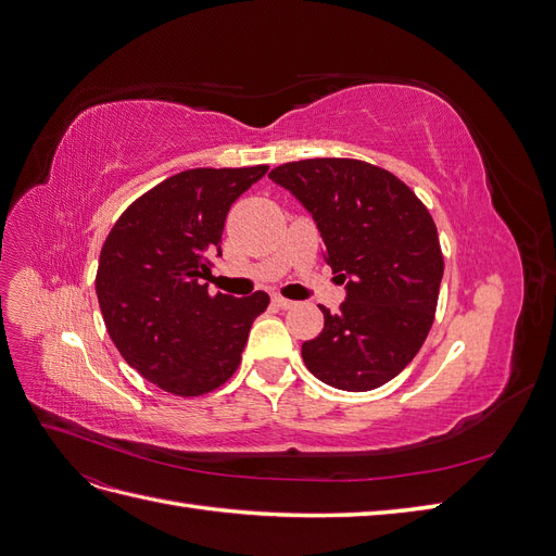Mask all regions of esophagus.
I'll list each match as a JSON object with an SVG mask.
<instances>
[{
    "label": "esophagus",
    "mask_w": 556,
    "mask_h": 556,
    "mask_svg": "<svg viewBox=\"0 0 556 556\" xmlns=\"http://www.w3.org/2000/svg\"><path fill=\"white\" fill-rule=\"evenodd\" d=\"M274 304H276L278 308H282V311H290V308H294V306H296L294 301L285 299V296H280V294H276V296H274Z\"/></svg>",
    "instance_id": "esophagus-1"
}]
</instances>
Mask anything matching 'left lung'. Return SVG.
<instances>
[{"instance_id": "obj_1", "label": "left lung", "mask_w": 556, "mask_h": 556, "mask_svg": "<svg viewBox=\"0 0 556 556\" xmlns=\"http://www.w3.org/2000/svg\"><path fill=\"white\" fill-rule=\"evenodd\" d=\"M290 190L323 233L327 264L345 282L339 313L301 345L308 371L345 392L390 382L433 325L443 252L431 213L406 182L376 164L315 157L268 174Z\"/></svg>"}]
</instances>
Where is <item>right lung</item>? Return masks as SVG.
<instances>
[{"instance_id": "add662e5", "label": "right lung", "mask_w": 556, "mask_h": 556, "mask_svg": "<svg viewBox=\"0 0 556 556\" xmlns=\"http://www.w3.org/2000/svg\"><path fill=\"white\" fill-rule=\"evenodd\" d=\"M266 164L190 169L162 180L117 217L97 268V299L125 362L160 390L201 396L241 364L268 294H208L199 278L223 255L227 213Z\"/></svg>"}]
</instances>
